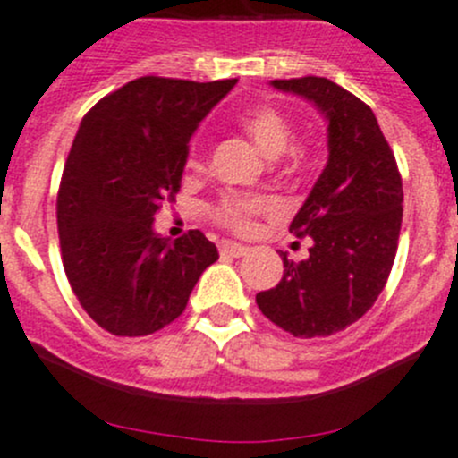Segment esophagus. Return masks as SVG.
<instances>
[{"mask_svg": "<svg viewBox=\"0 0 458 458\" xmlns=\"http://www.w3.org/2000/svg\"><path fill=\"white\" fill-rule=\"evenodd\" d=\"M219 250L221 255H230V258H243V255L249 253V246H242V243L234 242H221Z\"/></svg>", "mask_w": 458, "mask_h": 458, "instance_id": "esophagus-1", "label": "esophagus"}]
</instances>
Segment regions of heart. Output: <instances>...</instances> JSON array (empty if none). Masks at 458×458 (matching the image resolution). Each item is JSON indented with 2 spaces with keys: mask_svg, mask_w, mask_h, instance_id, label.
<instances>
[{
  "mask_svg": "<svg viewBox=\"0 0 458 458\" xmlns=\"http://www.w3.org/2000/svg\"><path fill=\"white\" fill-rule=\"evenodd\" d=\"M242 128L250 138V142L255 144V148H258L264 157H268V160H273V157L282 156V153L287 151L293 138L292 123L273 108H255L249 110L246 114H242ZM187 165H190L191 169H199V166L203 165L199 144L191 147ZM271 208L273 203L268 199L234 194L221 199L212 215H215L216 224L225 225V228L234 230V233H250V230H253L255 216L262 215V212H267V209Z\"/></svg>",
  "mask_w": 458,
  "mask_h": 458,
  "instance_id": "1",
  "label": "heart"
}]
</instances>
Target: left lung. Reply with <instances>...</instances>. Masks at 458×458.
<instances>
[{"label": "left lung", "mask_w": 458, "mask_h": 458, "mask_svg": "<svg viewBox=\"0 0 458 458\" xmlns=\"http://www.w3.org/2000/svg\"><path fill=\"white\" fill-rule=\"evenodd\" d=\"M327 122V165L292 230L310 258L284 262L282 280L255 296L271 323L302 339L330 336L373 307L391 273L403 225V178L373 110L323 76L271 81Z\"/></svg>", "instance_id": "left-lung-1"}]
</instances>
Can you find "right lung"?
<instances>
[{"label":"right lung","mask_w":458,"mask_h":458,"mask_svg":"<svg viewBox=\"0 0 458 458\" xmlns=\"http://www.w3.org/2000/svg\"><path fill=\"white\" fill-rule=\"evenodd\" d=\"M234 83L142 76L81 122L58 191V234L81 307L110 335L169 326L219 259L200 230L171 242L153 221L162 200L181 190L191 135Z\"/></svg>","instance_id":"right-lung-1"}]
</instances>
